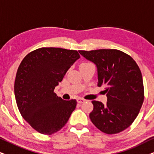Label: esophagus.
<instances>
[{
	"instance_id": "34e87169",
	"label": "esophagus",
	"mask_w": 154,
	"mask_h": 154,
	"mask_svg": "<svg viewBox=\"0 0 154 154\" xmlns=\"http://www.w3.org/2000/svg\"><path fill=\"white\" fill-rule=\"evenodd\" d=\"M85 102V100H84V99H82V98L77 99V102H78L79 104H82V103H83Z\"/></svg>"
}]
</instances>
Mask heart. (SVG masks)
<instances>
[{
    "mask_svg": "<svg viewBox=\"0 0 154 154\" xmlns=\"http://www.w3.org/2000/svg\"><path fill=\"white\" fill-rule=\"evenodd\" d=\"M89 64H91V63H82L81 65H89Z\"/></svg>",
    "mask_w": 154,
    "mask_h": 154,
    "instance_id": "b5f03b06",
    "label": "heart"
}]
</instances>
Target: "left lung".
I'll list each match as a JSON object with an SVG mask.
<instances>
[{"mask_svg":"<svg viewBox=\"0 0 154 154\" xmlns=\"http://www.w3.org/2000/svg\"><path fill=\"white\" fill-rule=\"evenodd\" d=\"M97 68L98 87L104 86L107 102L92 101L89 114L93 124L107 134L127 129L139 114L144 100L143 78L139 66L129 54L115 49L79 51Z\"/></svg>","mask_w":154,"mask_h":154,"instance_id":"obj_1","label":"left lung"}]
</instances>
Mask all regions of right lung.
Wrapping results in <instances>:
<instances>
[{
	"label": "right lung",
	"mask_w": 154,
	"mask_h": 154,
	"mask_svg": "<svg viewBox=\"0 0 154 154\" xmlns=\"http://www.w3.org/2000/svg\"><path fill=\"white\" fill-rule=\"evenodd\" d=\"M79 57L77 50L41 48L28 53L19 65L14 85L17 108L39 133L60 131L75 109L76 100H63L54 89Z\"/></svg>",
	"instance_id": "1"
}]
</instances>
